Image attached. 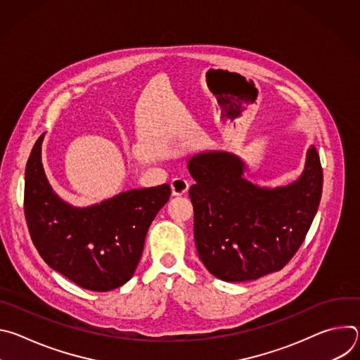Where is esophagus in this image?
<instances>
[{
    "instance_id": "34e87169",
    "label": "esophagus",
    "mask_w": 360,
    "mask_h": 360,
    "mask_svg": "<svg viewBox=\"0 0 360 360\" xmlns=\"http://www.w3.org/2000/svg\"><path fill=\"white\" fill-rule=\"evenodd\" d=\"M189 189V182L185 178H174L171 182V191L174 196H181Z\"/></svg>"
}]
</instances>
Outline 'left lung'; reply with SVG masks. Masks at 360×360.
Returning a JSON list of instances; mask_svg holds the SVG:
<instances>
[{
  "mask_svg": "<svg viewBox=\"0 0 360 360\" xmlns=\"http://www.w3.org/2000/svg\"><path fill=\"white\" fill-rule=\"evenodd\" d=\"M199 258L214 276L245 282L281 271L300 248L316 215L323 171L315 146L302 176L275 189L243 178V162L229 152H203L188 161Z\"/></svg>",
  "mask_w": 360,
  "mask_h": 360,
  "instance_id": "8db88e82",
  "label": "left lung"
}]
</instances>
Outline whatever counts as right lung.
I'll list each match as a JSON object with an SVG mask.
<instances>
[{
    "instance_id": "right-lung-1",
    "label": "right lung",
    "mask_w": 360,
    "mask_h": 360,
    "mask_svg": "<svg viewBox=\"0 0 360 360\" xmlns=\"http://www.w3.org/2000/svg\"><path fill=\"white\" fill-rule=\"evenodd\" d=\"M37 139L25 168L24 214L41 258L78 286L108 292L127 283L141 259L153 218L168 202L171 188L122 192L89 208H72L51 189Z\"/></svg>"
}]
</instances>
